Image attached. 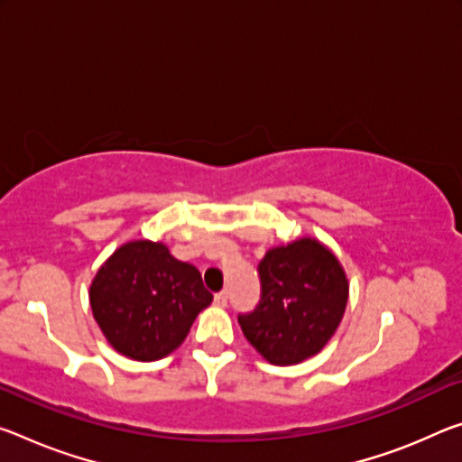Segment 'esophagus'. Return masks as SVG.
Returning a JSON list of instances; mask_svg holds the SVG:
<instances>
[{
  "label": "esophagus",
  "instance_id": "1",
  "mask_svg": "<svg viewBox=\"0 0 462 462\" xmlns=\"http://www.w3.org/2000/svg\"><path fill=\"white\" fill-rule=\"evenodd\" d=\"M214 302H216V306H219V309H226V306H228V291H219V294H216L214 296Z\"/></svg>",
  "mask_w": 462,
  "mask_h": 462
}]
</instances>
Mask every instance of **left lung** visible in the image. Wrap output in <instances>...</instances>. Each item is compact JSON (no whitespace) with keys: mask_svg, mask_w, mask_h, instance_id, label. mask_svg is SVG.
<instances>
[{"mask_svg":"<svg viewBox=\"0 0 462 462\" xmlns=\"http://www.w3.org/2000/svg\"><path fill=\"white\" fill-rule=\"evenodd\" d=\"M259 277L257 309L238 314L248 343L275 365L317 356L347 306L349 283L341 263L319 240L300 238L267 251Z\"/></svg>","mask_w":462,"mask_h":462,"instance_id":"8db88e82","label":"left lung"}]
</instances>
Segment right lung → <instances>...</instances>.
<instances>
[{
  "label": "right lung",
  "instance_id": "obj_1",
  "mask_svg": "<svg viewBox=\"0 0 462 462\" xmlns=\"http://www.w3.org/2000/svg\"><path fill=\"white\" fill-rule=\"evenodd\" d=\"M211 300L199 269L152 240L116 248L90 285L92 314L102 335L137 362L172 354Z\"/></svg>",
  "mask_w": 462,
  "mask_h": 462
}]
</instances>
